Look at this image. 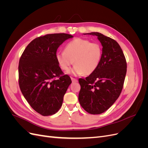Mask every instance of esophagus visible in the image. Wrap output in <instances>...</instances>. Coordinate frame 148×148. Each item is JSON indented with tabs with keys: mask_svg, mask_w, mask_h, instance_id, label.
Masks as SVG:
<instances>
[{
	"mask_svg": "<svg viewBox=\"0 0 148 148\" xmlns=\"http://www.w3.org/2000/svg\"><path fill=\"white\" fill-rule=\"evenodd\" d=\"M71 81H72V82H78L77 79H75V78H72V77L71 78Z\"/></svg>",
	"mask_w": 148,
	"mask_h": 148,
	"instance_id": "1",
	"label": "esophagus"
}]
</instances>
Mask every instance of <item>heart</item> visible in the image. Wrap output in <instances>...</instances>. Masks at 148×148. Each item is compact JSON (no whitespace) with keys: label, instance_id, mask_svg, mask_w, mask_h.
I'll use <instances>...</instances> for the list:
<instances>
[{"label":"heart","instance_id":"heart-1","mask_svg":"<svg viewBox=\"0 0 148 148\" xmlns=\"http://www.w3.org/2000/svg\"><path fill=\"white\" fill-rule=\"evenodd\" d=\"M102 56V47L99 42L76 38L66 44L64 52H58L56 59L62 70L69 71L71 66L74 75H90L99 65Z\"/></svg>","mask_w":148,"mask_h":148}]
</instances>
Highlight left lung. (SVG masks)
<instances>
[{
    "label": "left lung",
    "instance_id": "8db88e82",
    "mask_svg": "<svg viewBox=\"0 0 148 148\" xmlns=\"http://www.w3.org/2000/svg\"><path fill=\"white\" fill-rule=\"evenodd\" d=\"M95 35L102 46V56L97 69L85 79L79 78L78 100L91 114L104 112L118 99L122 91L127 73V61L118 42L97 32Z\"/></svg>",
    "mask_w": 148,
    "mask_h": 148
}]
</instances>
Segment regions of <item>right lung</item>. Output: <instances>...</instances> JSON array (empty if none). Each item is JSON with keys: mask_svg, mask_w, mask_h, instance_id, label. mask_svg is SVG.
I'll list each match as a JSON object with an SVG mask.
<instances>
[{"mask_svg": "<svg viewBox=\"0 0 148 148\" xmlns=\"http://www.w3.org/2000/svg\"><path fill=\"white\" fill-rule=\"evenodd\" d=\"M65 33L47 34L33 39L22 53L18 65L20 90L30 106L43 116L55 114L71 83L56 59L57 49L66 39Z\"/></svg>", "mask_w": 148, "mask_h": 148, "instance_id": "add662e5", "label": "right lung"}]
</instances>
